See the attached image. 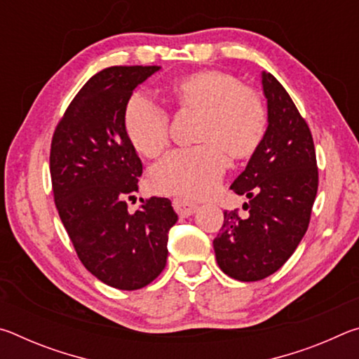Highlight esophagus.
Listing matches in <instances>:
<instances>
[{
  "mask_svg": "<svg viewBox=\"0 0 359 359\" xmlns=\"http://www.w3.org/2000/svg\"><path fill=\"white\" fill-rule=\"evenodd\" d=\"M172 205H174V210L177 212L180 217H190L199 209L198 204L187 201V199H182V198H175L172 201Z\"/></svg>",
  "mask_w": 359,
  "mask_h": 359,
  "instance_id": "obj_1",
  "label": "esophagus"
}]
</instances>
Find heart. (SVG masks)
I'll list each match as a JSON object with an SVG mask.
<instances>
[{
  "mask_svg": "<svg viewBox=\"0 0 359 359\" xmlns=\"http://www.w3.org/2000/svg\"><path fill=\"white\" fill-rule=\"evenodd\" d=\"M171 95L182 111L203 112L196 141L158 161L150 172L156 191L201 199L215 190L231 160H247L266 133L264 102L238 77L218 69L193 72L172 83ZM125 133L139 154L154 158L169 144V118L145 95L136 93L125 109Z\"/></svg>",
  "mask_w": 359,
  "mask_h": 359,
  "instance_id": "b5f03b06",
  "label": "heart"
}]
</instances>
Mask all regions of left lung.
<instances>
[{
    "label": "left lung",
    "mask_w": 359,
    "mask_h": 359,
    "mask_svg": "<svg viewBox=\"0 0 359 359\" xmlns=\"http://www.w3.org/2000/svg\"><path fill=\"white\" fill-rule=\"evenodd\" d=\"M267 128L231 190L244 194L245 215L224 210L214 239L217 263L241 282L269 277L306 234L317 196L318 169L311 130L282 83L261 72Z\"/></svg>",
    "instance_id": "8db88e82"
}]
</instances>
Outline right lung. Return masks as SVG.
Returning <instances> with one entry per match:
<instances>
[{
    "instance_id": "add662e5",
    "label": "right lung",
    "mask_w": 359,
    "mask_h": 359,
    "mask_svg": "<svg viewBox=\"0 0 359 359\" xmlns=\"http://www.w3.org/2000/svg\"><path fill=\"white\" fill-rule=\"evenodd\" d=\"M160 66H112L95 74L66 109L52 139L50 177L60 218L87 271L109 287L139 290L168 259L177 222L168 198L131 214L142 163L125 133V109Z\"/></svg>"
}]
</instances>
